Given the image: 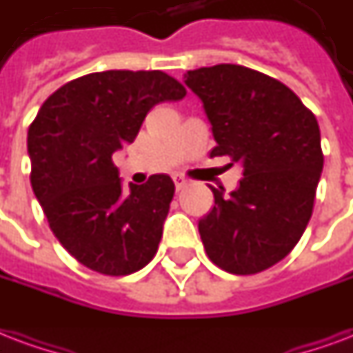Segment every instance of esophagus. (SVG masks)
I'll use <instances>...</instances> for the list:
<instances>
[{"mask_svg": "<svg viewBox=\"0 0 353 353\" xmlns=\"http://www.w3.org/2000/svg\"><path fill=\"white\" fill-rule=\"evenodd\" d=\"M174 183H176L177 190H183V188L187 187V179L181 176H174Z\"/></svg>", "mask_w": 353, "mask_h": 353, "instance_id": "obj_1", "label": "esophagus"}]
</instances>
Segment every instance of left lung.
Here are the masks:
<instances>
[{
    "label": "left lung",
    "mask_w": 353,
    "mask_h": 353,
    "mask_svg": "<svg viewBox=\"0 0 353 353\" xmlns=\"http://www.w3.org/2000/svg\"><path fill=\"white\" fill-rule=\"evenodd\" d=\"M185 85L212 125L211 157L244 168L230 196L211 187L214 207L198 222L203 248L225 272H263L290 254L313 214L324 166L319 122L281 81L241 64L188 70Z\"/></svg>",
    "instance_id": "left-lung-1"
}]
</instances>
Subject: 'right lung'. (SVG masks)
<instances>
[{"instance_id":"obj_1","label":"right lung","mask_w":353,"mask_h":353,"mask_svg":"<svg viewBox=\"0 0 353 353\" xmlns=\"http://www.w3.org/2000/svg\"><path fill=\"white\" fill-rule=\"evenodd\" d=\"M185 94L161 70L96 72L55 90L29 125L34 196L57 241L94 272L128 276L157 254L174 181L155 174L123 192L112 153L134 141L152 107Z\"/></svg>"}]
</instances>
